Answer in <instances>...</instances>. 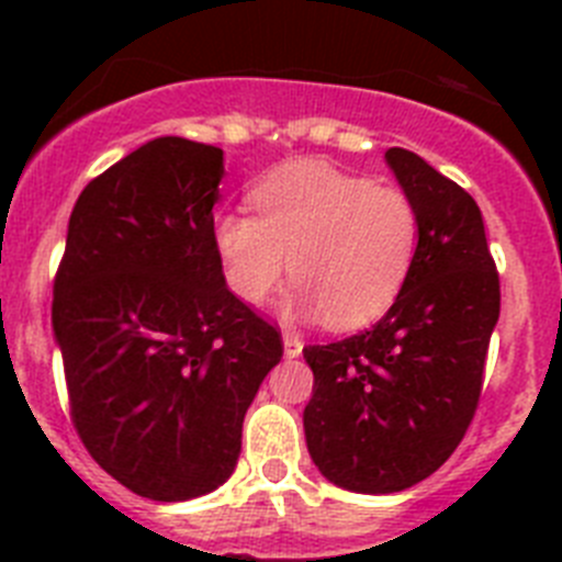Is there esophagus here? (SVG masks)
Instances as JSON below:
<instances>
[{
	"mask_svg": "<svg viewBox=\"0 0 562 562\" xmlns=\"http://www.w3.org/2000/svg\"><path fill=\"white\" fill-rule=\"evenodd\" d=\"M304 351V340L295 335V331H284V355L286 357H297Z\"/></svg>",
	"mask_w": 562,
	"mask_h": 562,
	"instance_id": "esophagus-1",
	"label": "esophagus"
}]
</instances>
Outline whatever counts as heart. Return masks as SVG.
Masks as SVG:
<instances>
[{
    "label": "heart",
    "mask_w": 562,
    "mask_h": 562,
    "mask_svg": "<svg viewBox=\"0 0 562 562\" xmlns=\"http://www.w3.org/2000/svg\"><path fill=\"white\" fill-rule=\"evenodd\" d=\"M256 216L222 213L213 247L245 304H265L290 261L292 312L357 329L394 306L414 272L422 213L405 188L301 160L252 188Z\"/></svg>",
    "instance_id": "1"
}]
</instances>
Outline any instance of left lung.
I'll return each instance as SVG.
<instances>
[{
	"label": "left lung",
	"instance_id": "obj_1",
	"mask_svg": "<svg viewBox=\"0 0 562 562\" xmlns=\"http://www.w3.org/2000/svg\"><path fill=\"white\" fill-rule=\"evenodd\" d=\"M385 160L422 213L408 284L371 329L306 346L304 408L317 470L351 493H400L436 473L464 439L481 389L501 281L475 200L419 154Z\"/></svg>",
	"mask_w": 562,
	"mask_h": 562
}]
</instances>
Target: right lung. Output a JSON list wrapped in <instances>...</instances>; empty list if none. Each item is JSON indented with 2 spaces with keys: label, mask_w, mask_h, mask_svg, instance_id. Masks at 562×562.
<instances>
[{
  "label": "right lung",
  "mask_w": 562,
  "mask_h": 562,
  "mask_svg": "<svg viewBox=\"0 0 562 562\" xmlns=\"http://www.w3.org/2000/svg\"><path fill=\"white\" fill-rule=\"evenodd\" d=\"M222 148L157 137L78 196L53 281L69 419L126 490L188 501L231 479L281 331L213 247Z\"/></svg>",
  "instance_id": "add662e5"
}]
</instances>
